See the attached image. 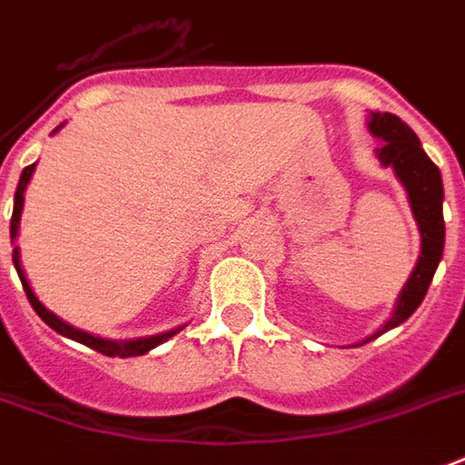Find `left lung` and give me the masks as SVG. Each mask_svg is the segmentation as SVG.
<instances>
[{
    "label": "left lung",
    "instance_id": "obj_1",
    "mask_svg": "<svg viewBox=\"0 0 465 465\" xmlns=\"http://www.w3.org/2000/svg\"><path fill=\"white\" fill-rule=\"evenodd\" d=\"M367 125L369 131L379 138L376 155H379L381 165L394 168L396 178L406 188L413 220H416L419 232H421V255L416 260V267L409 274L404 290L396 297L394 314L389 317L386 324H381V330H376L361 344H367V341L376 340L379 334L399 327L423 302V297L429 292V284L433 280V272L441 262L443 237H446L441 171L436 168V163L429 155L423 153L421 141L394 114H374L371 111Z\"/></svg>",
    "mask_w": 465,
    "mask_h": 465
}]
</instances>
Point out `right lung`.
I'll return each instance as SVG.
<instances>
[{
	"mask_svg": "<svg viewBox=\"0 0 465 465\" xmlns=\"http://www.w3.org/2000/svg\"><path fill=\"white\" fill-rule=\"evenodd\" d=\"M59 128H54V134H56ZM34 168H36V163L26 165V168L22 171V178H19V185H16L15 213H12V225H9V230H12V240H15L16 232H19V220H22V210H24V191H26L29 181H32ZM12 260H15L16 274H19V280H22L24 292H26V297H29V302H32L34 312H36V314H39V317H42V320L46 322V324H49L54 331H59V334H64V337H69V340H74V341H81V344H86V347H91L94 351H101V354H106V357H141V354L151 351V349H155L158 344H163V341H168L173 334H178V331L183 330V327H175V330L163 331V334H153V337H141V340H121V341L104 340V337H94V334H89V331L71 327L69 322H64L61 317H56L54 312H49L42 302H39V297L34 294V290L29 287V282H26V274H24V270H22V262H19V247H15Z\"/></svg>",
	"mask_w": 465,
	"mask_h": 465,
	"instance_id": "add662e5",
	"label": "right lung"
}]
</instances>
